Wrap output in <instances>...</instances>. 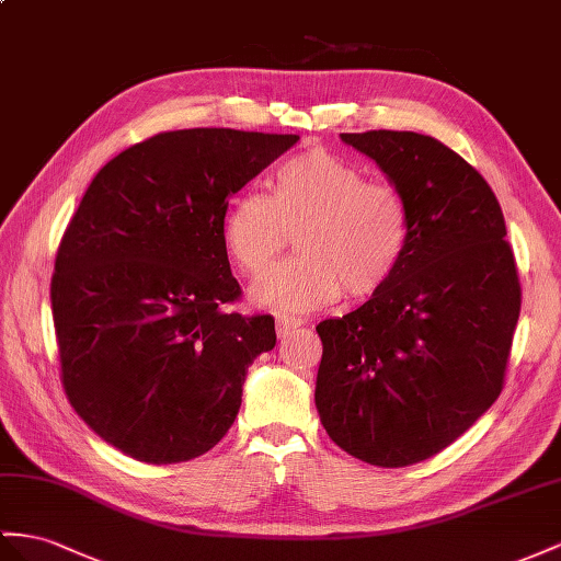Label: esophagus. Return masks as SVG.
Segmentation results:
<instances>
[{
	"label": "esophagus",
	"instance_id": "34e87169",
	"mask_svg": "<svg viewBox=\"0 0 561 561\" xmlns=\"http://www.w3.org/2000/svg\"><path fill=\"white\" fill-rule=\"evenodd\" d=\"M300 324H304V322H300L298 318H289V314H279V318H277V336L279 339L291 336Z\"/></svg>",
	"mask_w": 561,
	"mask_h": 561
}]
</instances>
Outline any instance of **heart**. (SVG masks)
Instances as JSON below:
<instances>
[{
	"mask_svg": "<svg viewBox=\"0 0 561 561\" xmlns=\"http://www.w3.org/2000/svg\"><path fill=\"white\" fill-rule=\"evenodd\" d=\"M294 232L300 255L255 284V306L298 312L343 291H381L405 261L412 220L391 184L367 182L341 156L308 149L277 163L270 194L237 196L222 218L225 251L249 277L265 275Z\"/></svg>",
	"mask_w": 561,
	"mask_h": 561,
	"instance_id": "heart-1",
	"label": "heart"
}]
</instances>
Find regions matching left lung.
Masks as SVG:
<instances>
[{"instance_id": "left-lung-1", "label": "left lung", "mask_w": 561, "mask_h": 561, "mask_svg": "<svg viewBox=\"0 0 561 561\" xmlns=\"http://www.w3.org/2000/svg\"><path fill=\"white\" fill-rule=\"evenodd\" d=\"M405 198L412 237L396 277L318 324L320 422L377 467L434 457L505 381L522 286L497 198L462 156L417 133H343Z\"/></svg>"}]
</instances>
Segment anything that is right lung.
<instances>
[{
    "instance_id": "obj_1",
    "label": "right lung",
    "mask_w": 561,
    "mask_h": 561,
    "mask_svg": "<svg viewBox=\"0 0 561 561\" xmlns=\"http://www.w3.org/2000/svg\"><path fill=\"white\" fill-rule=\"evenodd\" d=\"M298 135L194 127L108 161L66 227L51 314L70 405L139 462L208 453L241 408L249 365L277 343L241 318L222 243L227 198Z\"/></svg>"
}]
</instances>
